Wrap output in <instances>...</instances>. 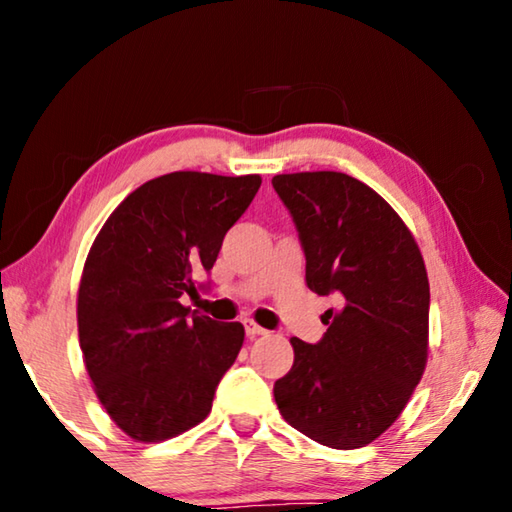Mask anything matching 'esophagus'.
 <instances>
[{
  "label": "esophagus",
  "mask_w": 512,
  "mask_h": 512,
  "mask_svg": "<svg viewBox=\"0 0 512 512\" xmlns=\"http://www.w3.org/2000/svg\"><path fill=\"white\" fill-rule=\"evenodd\" d=\"M244 327H246V334L250 336V339H255V336H264V334H268L264 327H259L255 320H250V318H246L244 320Z\"/></svg>",
  "instance_id": "esophagus-1"
}]
</instances>
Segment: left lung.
<instances>
[{"instance_id": "left-lung-1", "label": "left lung", "mask_w": 512, "mask_h": 512, "mask_svg": "<svg viewBox=\"0 0 512 512\" xmlns=\"http://www.w3.org/2000/svg\"><path fill=\"white\" fill-rule=\"evenodd\" d=\"M273 187L298 228L307 287L341 300L325 311L318 343L291 339L277 409L320 445L366 447L400 418L427 366L422 253L400 214L348 173H282Z\"/></svg>"}]
</instances>
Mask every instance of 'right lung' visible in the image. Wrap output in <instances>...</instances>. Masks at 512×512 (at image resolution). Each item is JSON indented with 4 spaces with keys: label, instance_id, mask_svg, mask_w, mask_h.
<instances>
[{
    "label": "right lung",
    "instance_id": "add662e5",
    "mask_svg": "<svg viewBox=\"0 0 512 512\" xmlns=\"http://www.w3.org/2000/svg\"><path fill=\"white\" fill-rule=\"evenodd\" d=\"M262 178L173 171L119 203L85 259L76 318L103 409L137 443L196 427L244 345V325L185 307Z\"/></svg>",
    "mask_w": 512,
    "mask_h": 512
}]
</instances>
